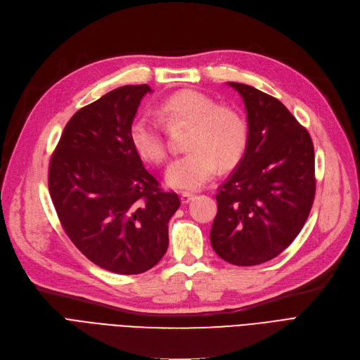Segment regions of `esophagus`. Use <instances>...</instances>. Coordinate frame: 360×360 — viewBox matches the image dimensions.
Listing matches in <instances>:
<instances>
[{
  "label": "esophagus",
  "mask_w": 360,
  "mask_h": 360,
  "mask_svg": "<svg viewBox=\"0 0 360 360\" xmlns=\"http://www.w3.org/2000/svg\"><path fill=\"white\" fill-rule=\"evenodd\" d=\"M193 198H194V194H190V193H182V194H181V201H182V204H188Z\"/></svg>",
  "instance_id": "34e87169"
}]
</instances>
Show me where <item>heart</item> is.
I'll return each instance as SVG.
<instances>
[{"label": "heart", "instance_id": "b5f03b06", "mask_svg": "<svg viewBox=\"0 0 360 360\" xmlns=\"http://www.w3.org/2000/svg\"><path fill=\"white\" fill-rule=\"evenodd\" d=\"M160 115L169 124H186V155L174 159L165 170L170 188L184 191L200 190L221 169L233 167L248 144V125L242 113L231 106H220L216 99L198 90L185 89L170 94L160 105ZM129 140L137 153L160 163L166 158L162 122L148 115L132 120Z\"/></svg>", "mask_w": 360, "mask_h": 360}]
</instances>
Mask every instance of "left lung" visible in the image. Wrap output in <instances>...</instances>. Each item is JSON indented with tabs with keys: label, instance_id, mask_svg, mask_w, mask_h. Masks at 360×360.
I'll return each instance as SVG.
<instances>
[{
	"label": "left lung",
	"instance_id": "obj_1",
	"mask_svg": "<svg viewBox=\"0 0 360 360\" xmlns=\"http://www.w3.org/2000/svg\"><path fill=\"white\" fill-rule=\"evenodd\" d=\"M245 103L248 144L220 185L210 242L235 266H257L285 251L309 216L315 195L314 144L276 98L228 82Z\"/></svg>",
	"mask_w": 360,
	"mask_h": 360
}]
</instances>
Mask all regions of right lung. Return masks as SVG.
I'll list each match as a JSON object with an SVG mask.
<instances>
[{
    "instance_id": "right-lung-1",
    "label": "right lung",
    "mask_w": 360,
    "mask_h": 360,
    "mask_svg": "<svg viewBox=\"0 0 360 360\" xmlns=\"http://www.w3.org/2000/svg\"><path fill=\"white\" fill-rule=\"evenodd\" d=\"M147 84L122 86L77 110L49 165V193L68 238L91 262L117 274L155 267L179 209L129 140Z\"/></svg>"
}]
</instances>
